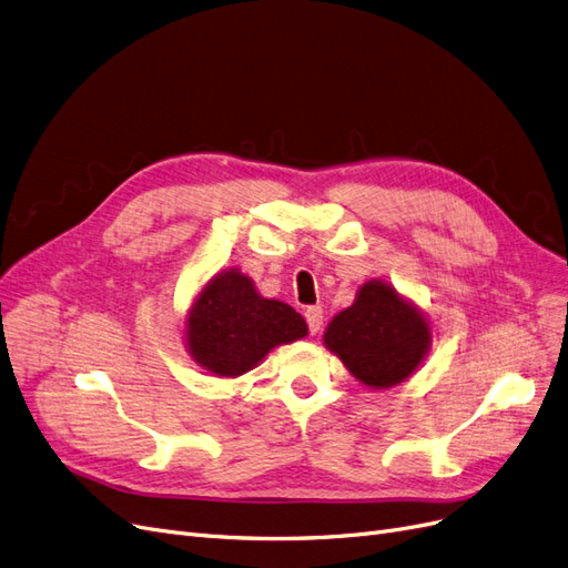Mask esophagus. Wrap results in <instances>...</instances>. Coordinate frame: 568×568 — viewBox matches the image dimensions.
Listing matches in <instances>:
<instances>
[{
  "label": "esophagus",
  "mask_w": 568,
  "mask_h": 568,
  "mask_svg": "<svg viewBox=\"0 0 568 568\" xmlns=\"http://www.w3.org/2000/svg\"><path fill=\"white\" fill-rule=\"evenodd\" d=\"M304 316H306V323H308L311 334H316V332L323 327V308H321V306H308V308L304 311Z\"/></svg>",
  "instance_id": "obj_1"
}]
</instances>
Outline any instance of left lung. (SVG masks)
I'll return each instance as SVG.
<instances>
[{
    "label": "left lung",
    "mask_w": 568,
    "mask_h": 568,
    "mask_svg": "<svg viewBox=\"0 0 568 568\" xmlns=\"http://www.w3.org/2000/svg\"><path fill=\"white\" fill-rule=\"evenodd\" d=\"M323 342L361 384L390 388L418 369L433 339L424 313L374 278L332 318Z\"/></svg>",
    "instance_id": "8db88e82"
}]
</instances>
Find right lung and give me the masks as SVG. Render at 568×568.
I'll return each instance as SVG.
<instances>
[{"label":"right lung","mask_w":568,"mask_h":568,"mask_svg":"<svg viewBox=\"0 0 568 568\" xmlns=\"http://www.w3.org/2000/svg\"><path fill=\"white\" fill-rule=\"evenodd\" d=\"M306 321L285 302L266 300L245 273H215L186 313L184 344L192 358L215 376H241L257 367L271 348L304 339Z\"/></svg>","instance_id":"obj_1"}]
</instances>
